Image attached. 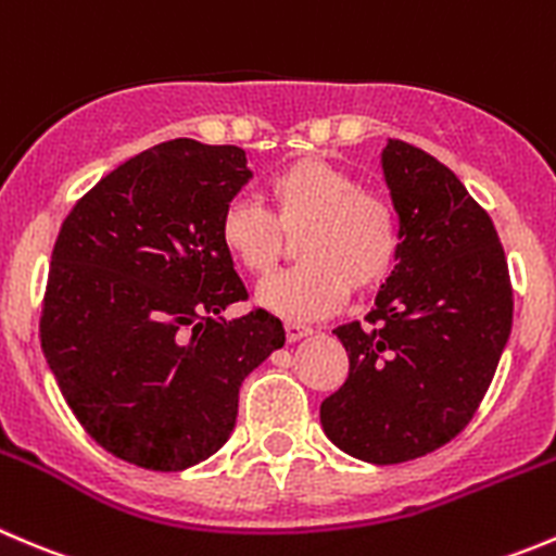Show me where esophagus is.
<instances>
[{
	"mask_svg": "<svg viewBox=\"0 0 556 556\" xmlns=\"http://www.w3.org/2000/svg\"><path fill=\"white\" fill-rule=\"evenodd\" d=\"M285 337H288V342H299V339L312 337V328L301 326V323H285Z\"/></svg>",
	"mask_w": 556,
	"mask_h": 556,
	"instance_id": "34e87169",
	"label": "esophagus"
}]
</instances>
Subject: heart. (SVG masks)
<instances>
[{
	"label": "heart",
	"mask_w": 556,
	"mask_h": 556,
	"mask_svg": "<svg viewBox=\"0 0 556 556\" xmlns=\"http://www.w3.org/2000/svg\"><path fill=\"white\" fill-rule=\"evenodd\" d=\"M274 214L250 198L228 203L219 239L247 274L266 277L299 239L304 266L266 279L257 304L288 320L337 312L350 290L371 293L391 277L399 257V219L382 192L358 187L350 170L317 154L285 165L268 181Z\"/></svg>",
	"instance_id": "heart-1"
}]
</instances>
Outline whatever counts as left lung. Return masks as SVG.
<instances>
[{
  "label": "left lung",
  "instance_id": "obj_1",
  "mask_svg": "<svg viewBox=\"0 0 556 556\" xmlns=\"http://www.w3.org/2000/svg\"><path fill=\"white\" fill-rule=\"evenodd\" d=\"M382 174L399 257L366 315L339 326L348 380L320 404L323 432L371 465L443 448L472 421L514 323V288L492 217L456 174L391 138Z\"/></svg>",
  "mask_w": 556,
  "mask_h": 556
}]
</instances>
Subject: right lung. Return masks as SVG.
Instances as JSON below:
<instances>
[{
	"label": "right lung",
	"instance_id": "right-lung-1",
	"mask_svg": "<svg viewBox=\"0 0 556 556\" xmlns=\"http://www.w3.org/2000/svg\"><path fill=\"white\" fill-rule=\"evenodd\" d=\"M250 176L244 149L176 138L102 176L59 230L42 353L80 427L129 465L217 454L244 377L285 344L266 309L223 317L247 288L219 223Z\"/></svg>",
	"mask_w": 556,
	"mask_h": 556
}]
</instances>
